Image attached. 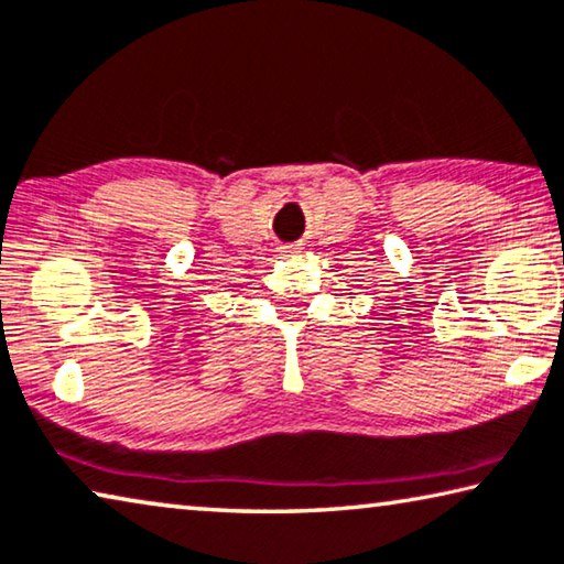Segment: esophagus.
<instances>
[{
  "label": "esophagus",
  "instance_id": "obj_1",
  "mask_svg": "<svg viewBox=\"0 0 564 564\" xmlns=\"http://www.w3.org/2000/svg\"><path fill=\"white\" fill-rule=\"evenodd\" d=\"M297 252H300L297 247H284V249H282V254H284V257H294Z\"/></svg>",
  "mask_w": 564,
  "mask_h": 564
}]
</instances>
